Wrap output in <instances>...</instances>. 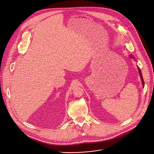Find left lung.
<instances>
[{"mask_svg": "<svg viewBox=\"0 0 154 154\" xmlns=\"http://www.w3.org/2000/svg\"><path fill=\"white\" fill-rule=\"evenodd\" d=\"M130 57H132V58H133V57H132L131 55H130ZM137 67H138V70H139V73H140V77H141V79H142V84H143V87H144L145 84H144V81H143V77H142V72H141V70H140V68H139L138 66H137Z\"/></svg>", "mask_w": 154, "mask_h": 154, "instance_id": "left-lung-1", "label": "left lung"}]
</instances>
